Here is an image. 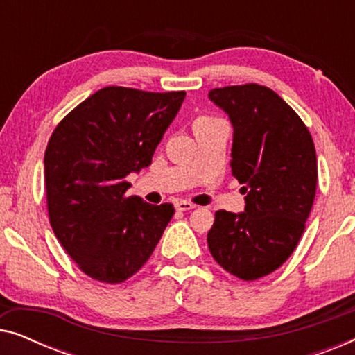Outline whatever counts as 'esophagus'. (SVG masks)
<instances>
[{"label": "esophagus", "mask_w": 355, "mask_h": 355, "mask_svg": "<svg viewBox=\"0 0 355 355\" xmlns=\"http://www.w3.org/2000/svg\"><path fill=\"white\" fill-rule=\"evenodd\" d=\"M193 208H196V205L191 202H186V200L176 202V210L179 211H189V210H193Z\"/></svg>", "instance_id": "1"}]
</instances>
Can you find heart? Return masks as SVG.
Segmentation results:
<instances>
[{"label":"heart","instance_id":"1","mask_svg":"<svg viewBox=\"0 0 355 355\" xmlns=\"http://www.w3.org/2000/svg\"><path fill=\"white\" fill-rule=\"evenodd\" d=\"M211 121H215L213 118H208V116H200V118L196 119V123H193V128L196 125H200V124H207V123H211Z\"/></svg>","mask_w":355,"mask_h":355}]
</instances>
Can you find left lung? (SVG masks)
I'll return each instance as SVG.
<instances>
[{
    "mask_svg": "<svg viewBox=\"0 0 355 355\" xmlns=\"http://www.w3.org/2000/svg\"><path fill=\"white\" fill-rule=\"evenodd\" d=\"M230 118L231 168L244 187V211L215 213L207 242L227 273L245 281L273 273L293 254L317 191V153L309 129L268 87L208 92Z\"/></svg>",
    "mask_w": 355,
    "mask_h": 355,
    "instance_id": "8db88e82",
    "label": "left lung"
}]
</instances>
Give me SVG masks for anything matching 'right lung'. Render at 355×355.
<instances>
[{"instance_id": "right-lung-1", "label": "right lung", "mask_w": 355, "mask_h": 355, "mask_svg": "<svg viewBox=\"0 0 355 355\" xmlns=\"http://www.w3.org/2000/svg\"><path fill=\"white\" fill-rule=\"evenodd\" d=\"M186 92L105 87L58 124L45 152L53 231L90 278L123 283L142 268L174 215L125 196V178L152 164Z\"/></svg>"}]
</instances>
